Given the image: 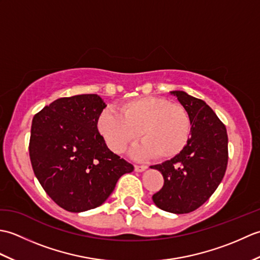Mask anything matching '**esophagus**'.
Here are the masks:
<instances>
[{"label": "esophagus", "mask_w": 260, "mask_h": 260, "mask_svg": "<svg viewBox=\"0 0 260 260\" xmlns=\"http://www.w3.org/2000/svg\"><path fill=\"white\" fill-rule=\"evenodd\" d=\"M134 168L136 172H143V171H145L147 169V167H145V165H135Z\"/></svg>", "instance_id": "obj_1"}]
</instances>
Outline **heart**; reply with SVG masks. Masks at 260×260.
Listing matches in <instances>:
<instances>
[{"instance_id": "1", "label": "heart", "mask_w": 260, "mask_h": 260, "mask_svg": "<svg viewBox=\"0 0 260 260\" xmlns=\"http://www.w3.org/2000/svg\"><path fill=\"white\" fill-rule=\"evenodd\" d=\"M97 128L106 145L116 154L123 153L140 137L133 150L136 157L172 158L184 150L192 132L187 110L162 97L143 96L119 106V114L106 109L97 119Z\"/></svg>"}]
</instances>
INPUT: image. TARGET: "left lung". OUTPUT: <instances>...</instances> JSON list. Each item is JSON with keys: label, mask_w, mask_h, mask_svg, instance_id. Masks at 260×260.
Instances as JSON below:
<instances>
[{"label": "left lung", "mask_w": 260, "mask_h": 260, "mask_svg": "<svg viewBox=\"0 0 260 260\" xmlns=\"http://www.w3.org/2000/svg\"><path fill=\"white\" fill-rule=\"evenodd\" d=\"M190 114L192 132L179 155L152 165L162 173L164 185L152 197L156 207L176 214L201 207L222 181L228 164L225 126L203 101L182 90L171 91Z\"/></svg>", "instance_id": "8db88e82"}]
</instances>
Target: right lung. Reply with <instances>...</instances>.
Wrapping results in <instances>:
<instances>
[{"instance_id":"right-lung-1","label":"right lung","mask_w":260,"mask_h":260,"mask_svg":"<svg viewBox=\"0 0 260 260\" xmlns=\"http://www.w3.org/2000/svg\"><path fill=\"white\" fill-rule=\"evenodd\" d=\"M106 104L96 93L59 98L32 119L33 172L43 190L70 212L95 209L134 167L107 147L97 128Z\"/></svg>"}]
</instances>
